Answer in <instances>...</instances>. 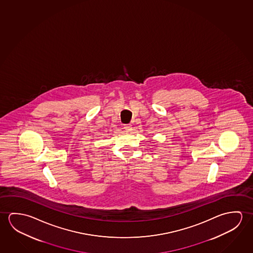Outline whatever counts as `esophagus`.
<instances>
[{"instance_id": "obj_1", "label": "esophagus", "mask_w": 253, "mask_h": 253, "mask_svg": "<svg viewBox=\"0 0 253 253\" xmlns=\"http://www.w3.org/2000/svg\"><path fill=\"white\" fill-rule=\"evenodd\" d=\"M124 128L126 131H127V132H129V131H131L132 130V125L131 124H126L124 125Z\"/></svg>"}]
</instances>
